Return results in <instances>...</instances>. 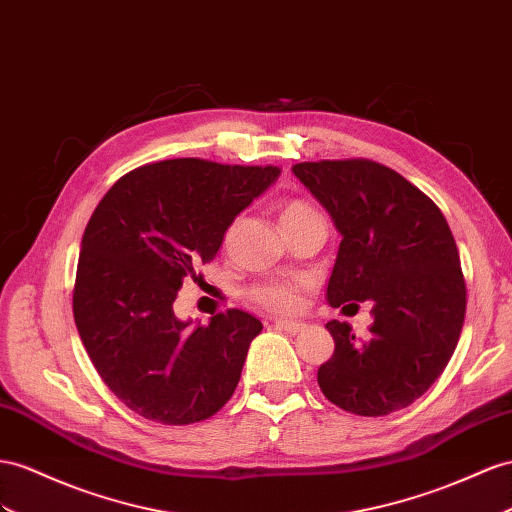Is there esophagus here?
Instances as JSON below:
<instances>
[{
  "mask_svg": "<svg viewBox=\"0 0 512 512\" xmlns=\"http://www.w3.org/2000/svg\"><path fill=\"white\" fill-rule=\"evenodd\" d=\"M274 326H277V329H281V331H285V333H292V335L303 333L307 329V324L296 322V320H277V322H274Z\"/></svg>",
  "mask_w": 512,
  "mask_h": 512,
  "instance_id": "1",
  "label": "esophagus"
}]
</instances>
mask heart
<instances>
[{
	"mask_svg": "<svg viewBox=\"0 0 512 512\" xmlns=\"http://www.w3.org/2000/svg\"><path fill=\"white\" fill-rule=\"evenodd\" d=\"M311 214H316V209H313L307 201H300V199L287 201L281 207V225H290V222H296ZM251 298L264 309L281 313L296 307L298 294L292 283H268V285H257L251 292Z\"/></svg>",
	"mask_w": 512,
	"mask_h": 512,
	"instance_id": "b5f03b06",
	"label": "heart"
}]
</instances>
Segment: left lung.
<instances>
[{"mask_svg":"<svg viewBox=\"0 0 512 512\" xmlns=\"http://www.w3.org/2000/svg\"><path fill=\"white\" fill-rule=\"evenodd\" d=\"M292 170L342 233L326 300H370L374 316L368 339L348 322H326L335 352L318 385L348 413L400 411L437 381L461 337L467 290L448 220L411 181L372 160Z\"/></svg>","mask_w":512,"mask_h":512,"instance_id":"1","label":"left lung"}]
</instances>
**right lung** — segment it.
<instances>
[{"instance_id": "add662e5", "label": "right lung", "mask_w": 512, "mask_h": 512, "mask_svg": "<svg viewBox=\"0 0 512 512\" xmlns=\"http://www.w3.org/2000/svg\"><path fill=\"white\" fill-rule=\"evenodd\" d=\"M279 173L199 157L144 164L90 216L73 287L75 326L103 383L144 419L203 422L238 387L261 322L229 309L192 326L173 303L183 279L216 257L235 216Z\"/></svg>"}]
</instances>
